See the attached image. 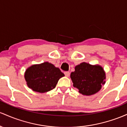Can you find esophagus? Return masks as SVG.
<instances>
[{
  "label": "esophagus",
  "mask_w": 127,
  "mask_h": 127,
  "mask_svg": "<svg viewBox=\"0 0 127 127\" xmlns=\"http://www.w3.org/2000/svg\"><path fill=\"white\" fill-rule=\"evenodd\" d=\"M64 74L65 75V76L69 77V74H70V73H69V72H68V71H66V72H64Z\"/></svg>",
  "instance_id": "esophagus-1"
}]
</instances>
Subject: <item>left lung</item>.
I'll return each instance as SVG.
<instances>
[{
    "instance_id": "1",
    "label": "left lung",
    "mask_w": 127,
    "mask_h": 127,
    "mask_svg": "<svg viewBox=\"0 0 127 127\" xmlns=\"http://www.w3.org/2000/svg\"><path fill=\"white\" fill-rule=\"evenodd\" d=\"M73 86L79 89L80 94L91 95L98 92L101 85L105 83L106 74L101 66L91 65L83 62L75 67L71 73Z\"/></svg>"
}]
</instances>
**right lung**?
Masks as SVG:
<instances>
[{
  "label": "right lung",
  "instance_id": "add662e5",
  "mask_svg": "<svg viewBox=\"0 0 127 127\" xmlns=\"http://www.w3.org/2000/svg\"><path fill=\"white\" fill-rule=\"evenodd\" d=\"M63 76L59 68L48 62L32 65L27 69L25 74L29 88L40 93L55 89L58 80Z\"/></svg>",
  "mask_w": 127,
  "mask_h": 127
}]
</instances>
